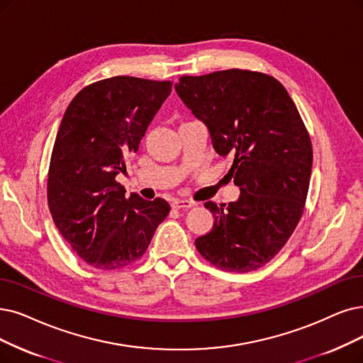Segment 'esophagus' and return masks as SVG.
<instances>
[{
    "instance_id": "obj_1",
    "label": "esophagus",
    "mask_w": 363,
    "mask_h": 363,
    "mask_svg": "<svg viewBox=\"0 0 363 363\" xmlns=\"http://www.w3.org/2000/svg\"><path fill=\"white\" fill-rule=\"evenodd\" d=\"M171 206H172V208H176V210H189L195 206V202L187 201V199H174Z\"/></svg>"
}]
</instances>
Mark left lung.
<instances>
[{
  "label": "left lung",
  "mask_w": 363,
  "mask_h": 363,
  "mask_svg": "<svg viewBox=\"0 0 363 363\" xmlns=\"http://www.w3.org/2000/svg\"><path fill=\"white\" fill-rule=\"evenodd\" d=\"M177 95L208 128L214 150L234 159L228 176L240 187L237 201L217 207L198 252L229 272L257 269L294 234L308 194L313 147L284 86L264 72L225 69L183 76Z\"/></svg>",
  "instance_id": "obj_1"
}]
</instances>
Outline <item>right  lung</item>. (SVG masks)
I'll return each mask as SVG.
<instances>
[{
  "mask_svg": "<svg viewBox=\"0 0 363 363\" xmlns=\"http://www.w3.org/2000/svg\"><path fill=\"white\" fill-rule=\"evenodd\" d=\"M171 82L118 76L82 89L65 110L49 167L52 219L79 257L98 269H118L147 250L169 204L116 182L125 156L140 141L171 94Z\"/></svg>",
  "mask_w": 363,
  "mask_h": 363,
  "instance_id": "obj_1",
  "label": "right lung"
}]
</instances>
